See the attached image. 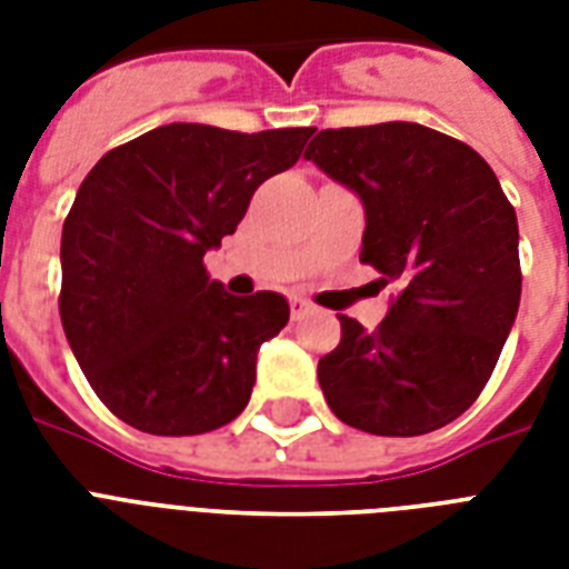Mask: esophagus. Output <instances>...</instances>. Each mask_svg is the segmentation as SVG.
Returning a JSON list of instances; mask_svg holds the SVG:
<instances>
[{"mask_svg": "<svg viewBox=\"0 0 569 569\" xmlns=\"http://www.w3.org/2000/svg\"><path fill=\"white\" fill-rule=\"evenodd\" d=\"M289 307H292V319H301L303 312L310 310V303L301 301V298H292V301H289Z\"/></svg>", "mask_w": 569, "mask_h": 569, "instance_id": "34e87169", "label": "esophagus"}]
</instances>
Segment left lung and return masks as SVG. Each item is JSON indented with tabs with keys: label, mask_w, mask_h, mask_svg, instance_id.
Listing matches in <instances>:
<instances>
[{
	"label": "left lung",
	"mask_w": 569,
	"mask_h": 569,
	"mask_svg": "<svg viewBox=\"0 0 569 569\" xmlns=\"http://www.w3.org/2000/svg\"><path fill=\"white\" fill-rule=\"evenodd\" d=\"M303 159L363 200L360 262L392 286L387 319L319 360L330 410L378 437L455 422L496 369L520 310V230L493 168L422 123L321 129Z\"/></svg>",
	"instance_id": "obj_1"
}]
</instances>
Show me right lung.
I'll use <instances>...</instances> for the list:
<instances>
[{
    "instance_id": "1",
    "label": "right lung",
    "mask_w": 569,
    "mask_h": 569,
    "mask_svg": "<svg viewBox=\"0 0 569 569\" xmlns=\"http://www.w3.org/2000/svg\"><path fill=\"white\" fill-rule=\"evenodd\" d=\"M316 129L230 132L168 123L114 147L61 230L58 312L84 378L138 431L189 437L250 401L257 351L289 321L283 295L236 298L209 280L253 191L292 168Z\"/></svg>"
}]
</instances>
